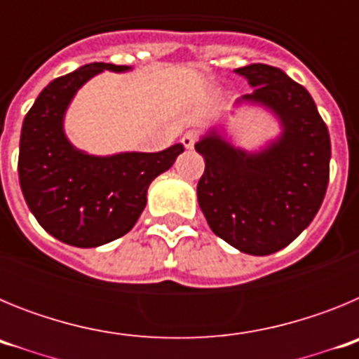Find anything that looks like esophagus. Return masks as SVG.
I'll list each match as a JSON object with an SVG mask.
<instances>
[{"mask_svg": "<svg viewBox=\"0 0 359 359\" xmlns=\"http://www.w3.org/2000/svg\"><path fill=\"white\" fill-rule=\"evenodd\" d=\"M196 140H198V135L194 131H187L185 135L182 136V144L185 145V149H192L194 147Z\"/></svg>", "mask_w": 359, "mask_h": 359, "instance_id": "1", "label": "esophagus"}]
</instances>
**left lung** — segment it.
<instances>
[{
	"instance_id": "left-lung-1",
	"label": "left lung",
	"mask_w": 359,
	"mask_h": 359,
	"mask_svg": "<svg viewBox=\"0 0 359 359\" xmlns=\"http://www.w3.org/2000/svg\"><path fill=\"white\" fill-rule=\"evenodd\" d=\"M236 73L253 88L236 107H261L280 131L244 149L224 122L208 128L196 144L205 158L198 203L215 236L248 255H271L315 219L327 190L331 140L309 91L282 69L257 62Z\"/></svg>"
}]
</instances>
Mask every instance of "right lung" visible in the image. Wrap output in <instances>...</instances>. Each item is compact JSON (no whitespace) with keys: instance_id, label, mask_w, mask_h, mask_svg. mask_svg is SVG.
Segmentation results:
<instances>
[{"instance_id":"1","label":"right lung","mask_w":359,"mask_h":359,"mask_svg":"<svg viewBox=\"0 0 359 359\" xmlns=\"http://www.w3.org/2000/svg\"><path fill=\"white\" fill-rule=\"evenodd\" d=\"M133 66L91 62L50 82L25 116L19 140V185L37 223L77 248H97L126 236L147 205V189L183 152L90 154L69 142L65 118L86 82L102 72Z\"/></svg>"}]
</instances>
